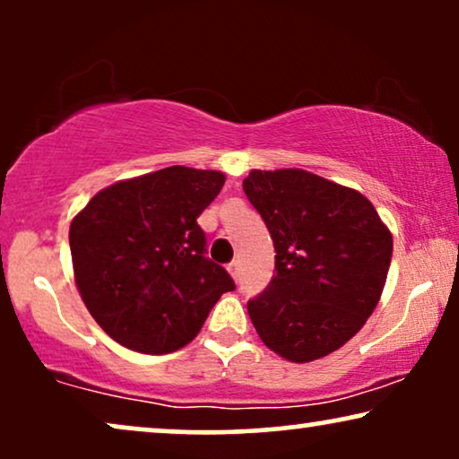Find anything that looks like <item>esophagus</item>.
Wrapping results in <instances>:
<instances>
[{
  "instance_id": "34e87169",
  "label": "esophagus",
  "mask_w": 459,
  "mask_h": 459,
  "mask_svg": "<svg viewBox=\"0 0 459 459\" xmlns=\"http://www.w3.org/2000/svg\"><path fill=\"white\" fill-rule=\"evenodd\" d=\"M228 272L231 273V278L238 280V275H240V263H238V261H231L230 265H228Z\"/></svg>"
}]
</instances>
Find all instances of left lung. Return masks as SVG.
I'll use <instances>...</instances> for the list:
<instances>
[{"mask_svg": "<svg viewBox=\"0 0 459 459\" xmlns=\"http://www.w3.org/2000/svg\"><path fill=\"white\" fill-rule=\"evenodd\" d=\"M242 187L275 248V275L248 300L255 330L288 361L330 355L378 305L391 231L359 192L300 169L250 171Z\"/></svg>", "mask_w": 459, "mask_h": 459, "instance_id": "1", "label": "left lung"}]
</instances>
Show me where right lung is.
Returning <instances> with one entry per match:
<instances>
[{"label":"right lung","mask_w":459,"mask_h":459,"mask_svg":"<svg viewBox=\"0 0 459 459\" xmlns=\"http://www.w3.org/2000/svg\"><path fill=\"white\" fill-rule=\"evenodd\" d=\"M225 184L219 171L167 167L98 192L71 223L81 297L123 347L160 355L198 334L234 280L206 256L196 219Z\"/></svg>","instance_id":"add662e5"}]
</instances>
